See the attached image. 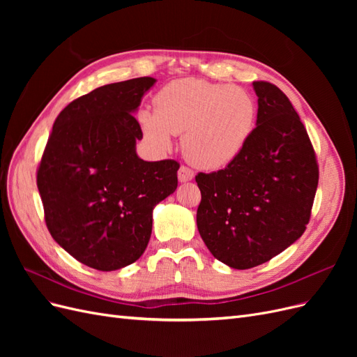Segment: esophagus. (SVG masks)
<instances>
[{"label":"esophagus","mask_w":357,"mask_h":357,"mask_svg":"<svg viewBox=\"0 0 357 357\" xmlns=\"http://www.w3.org/2000/svg\"><path fill=\"white\" fill-rule=\"evenodd\" d=\"M192 178H193V171L185 165H181L178 169V180L181 183H186V181H190Z\"/></svg>","instance_id":"1"}]
</instances>
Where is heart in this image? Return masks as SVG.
Here are the masks:
<instances>
[{"label":"heart","mask_w":357,"mask_h":357,"mask_svg":"<svg viewBox=\"0 0 357 357\" xmlns=\"http://www.w3.org/2000/svg\"><path fill=\"white\" fill-rule=\"evenodd\" d=\"M138 121L144 135L167 150L183 134V152L204 169H219L238 158L255 132L257 105L238 86L188 77L165 84L155 96V110L143 109Z\"/></svg>","instance_id":"obj_1"}]
</instances>
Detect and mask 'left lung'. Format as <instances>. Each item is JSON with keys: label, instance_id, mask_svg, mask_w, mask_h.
<instances>
[{"label": "left lung", "instance_id": "8db88e82", "mask_svg": "<svg viewBox=\"0 0 357 357\" xmlns=\"http://www.w3.org/2000/svg\"><path fill=\"white\" fill-rule=\"evenodd\" d=\"M257 121L244 152L195 177L197 225L211 255L235 269L262 265L304 234L319 167L305 126L275 84L253 82Z\"/></svg>", "mask_w": 357, "mask_h": 357}]
</instances>
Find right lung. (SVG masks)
Returning a JSON list of instances; mask_svg holds the SVG:
<instances>
[{
    "label": "right lung",
    "mask_w": 357,
    "mask_h": 357,
    "mask_svg": "<svg viewBox=\"0 0 357 357\" xmlns=\"http://www.w3.org/2000/svg\"><path fill=\"white\" fill-rule=\"evenodd\" d=\"M156 83L138 77L101 86L70 102L53 123L37 171L50 235L98 271L134 264L152 235L156 204L177 189L178 162H147L132 113Z\"/></svg>",
    "instance_id": "1"
}]
</instances>
